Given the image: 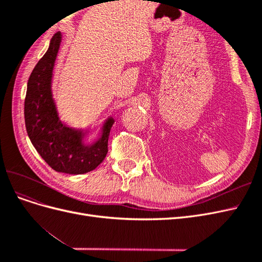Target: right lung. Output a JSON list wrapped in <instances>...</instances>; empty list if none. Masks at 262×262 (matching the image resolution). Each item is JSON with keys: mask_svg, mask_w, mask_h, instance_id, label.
<instances>
[{"mask_svg": "<svg viewBox=\"0 0 262 262\" xmlns=\"http://www.w3.org/2000/svg\"><path fill=\"white\" fill-rule=\"evenodd\" d=\"M60 42L61 34L57 33L29 76L24 108L25 124L31 143L52 169L80 175L95 169L104 161L115 121L109 118L101 137L91 145L83 143V131L71 129L60 121L51 93L52 71Z\"/></svg>", "mask_w": 262, "mask_h": 262, "instance_id": "1", "label": "right lung"}]
</instances>
